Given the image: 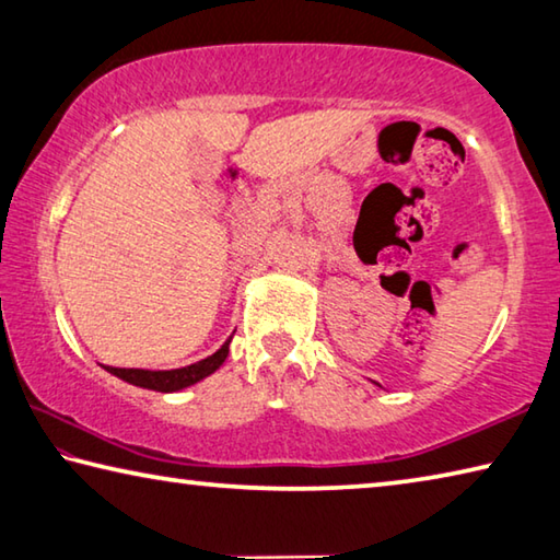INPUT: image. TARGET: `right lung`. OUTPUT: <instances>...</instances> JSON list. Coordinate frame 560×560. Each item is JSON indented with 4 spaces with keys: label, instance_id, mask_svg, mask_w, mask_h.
Masks as SVG:
<instances>
[{
    "label": "right lung",
    "instance_id": "1",
    "mask_svg": "<svg viewBox=\"0 0 560 560\" xmlns=\"http://www.w3.org/2000/svg\"><path fill=\"white\" fill-rule=\"evenodd\" d=\"M230 343L232 338L224 340V346L217 350V353L207 355L205 360H197L192 365L185 368H173V371H143V368H113L106 365L110 375L120 377L136 387H145V390H158V393H177L185 390L189 385H197L205 377H210L214 371H220V365L230 355Z\"/></svg>",
    "mask_w": 560,
    "mask_h": 560
}]
</instances>
